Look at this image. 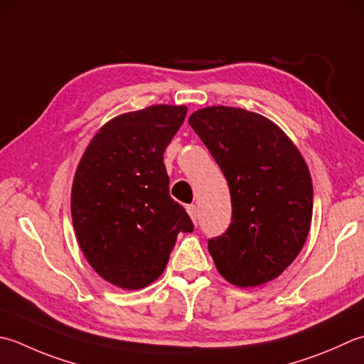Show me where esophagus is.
Returning <instances> with one entry per match:
<instances>
[{
    "label": "esophagus",
    "mask_w": 364,
    "mask_h": 364,
    "mask_svg": "<svg viewBox=\"0 0 364 364\" xmlns=\"http://www.w3.org/2000/svg\"><path fill=\"white\" fill-rule=\"evenodd\" d=\"M186 211H188V215L191 216V219L194 220V223H197V219H198V210H197V206H196V205H188V206H186Z\"/></svg>",
    "instance_id": "1"
}]
</instances>
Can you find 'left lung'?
<instances>
[{
	"mask_svg": "<svg viewBox=\"0 0 364 364\" xmlns=\"http://www.w3.org/2000/svg\"><path fill=\"white\" fill-rule=\"evenodd\" d=\"M189 124L230 188V227L208 241L219 274L243 289L276 279L311 229L312 180L300 149L272 119L237 107H205Z\"/></svg>",
	"mask_w": 364,
	"mask_h": 364,
	"instance_id": "1",
	"label": "left lung"
}]
</instances>
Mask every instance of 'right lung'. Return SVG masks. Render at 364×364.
<instances>
[{"instance_id":"obj_1","label":"right lung","mask_w":364,"mask_h":364,"mask_svg":"<svg viewBox=\"0 0 364 364\" xmlns=\"http://www.w3.org/2000/svg\"><path fill=\"white\" fill-rule=\"evenodd\" d=\"M186 105H151L112 118L78 162L70 215L92 269L124 290L154 282L180 232L194 225L168 194L164 151L186 118Z\"/></svg>"}]
</instances>
